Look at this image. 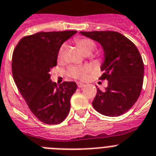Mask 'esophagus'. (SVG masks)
Wrapping results in <instances>:
<instances>
[{
    "mask_svg": "<svg viewBox=\"0 0 156 156\" xmlns=\"http://www.w3.org/2000/svg\"><path fill=\"white\" fill-rule=\"evenodd\" d=\"M77 86H78V87L81 88V87H84V86H85V84L83 83H80V82H79V83H77Z\"/></svg>",
    "mask_w": 156,
    "mask_h": 156,
    "instance_id": "obj_1",
    "label": "esophagus"
}]
</instances>
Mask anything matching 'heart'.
<instances>
[{"mask_svg":"<svg viewBox=\"0 0 156 156\" xmlns=\"http://www.w3.org/2000/svg\"><path fill=\"white\" fill-rule=\"evenodd\" d=\"M75 42L80 49L82 51V52L85 55H88L89 53H91L96 47V42L88 37H78L75 40ZM64 50V44H63L60 48L59 52H58V60H61L63 58ZM91 70H92V68L89 65H84V66L73 65L69 68L67 71V74L69 76L75 78V79L84 80L87 79V74L91 72Z\"/></svg>","mask_w":156,"mask_h":156,"instance_id":"1","label":"heart"}]
</instances>
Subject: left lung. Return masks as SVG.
Returning <instances> with one entry per match:
<instances>
[{"label": "left lung", "instance_id": "8db88e82", "mask_svg": "<svg viewBox=\"0 0 156 156\" xmlns=\"http://www.w3.org/2000/svg\"><path fill=\"white\" fill-rule=\"evenodd\" d=\"M97 41L104 50L105 60L99 78L108 81L102 92L97 93L92 106L107 116H119L129 110L137 101L144 83V66L142 56L132 41L115 31L81 32Z\"/></svg>", "mask_w": 156, "mask_h": 156}]
</instances>
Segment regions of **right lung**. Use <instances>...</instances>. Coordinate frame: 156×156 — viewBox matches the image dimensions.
<instances>
[{
  "mask_svg": "<svg viewBox=\"0 0 156 156\" xmlns=\"http://www.w3.org/2000/svg\"><path fill=\"white\" fill-rule=\"evenodd\" d=\"M76 31L41 32L25 36L14 48L12 72L20 95L33 115L46 124H58L70 111L75 82L60 86L50 80L60 46Z\"/></svg>",
  "mask_w": 156,
  "mask_h": 156,
  "instance_id": "right-lung-1",
  "label": "right lung"
}]
</instances>
